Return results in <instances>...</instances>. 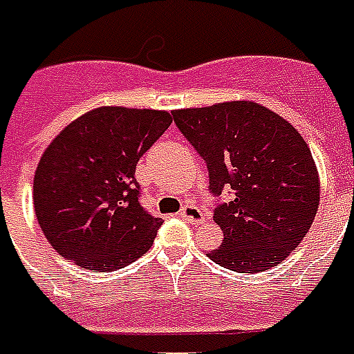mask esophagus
Masks as SVG:
<instances>
[{
    "label": "esophagus",
    "mask_w": 354,
    "mask_h": 354,
    "mask_svg": "<svg viewBox=\"0 0 354 354\" xmlns=\"http://www.w3.org/2000/svg\"><path fill=\"white\" fill-rule=\"evenodd\" d=\"M178 217L183 221H187V223L196 225V223H202V221H204V213H202L196 206H183L182 209H180V213H178Z\"/></svg>",
    "instance_id": "34e87169"
}]
</instances>
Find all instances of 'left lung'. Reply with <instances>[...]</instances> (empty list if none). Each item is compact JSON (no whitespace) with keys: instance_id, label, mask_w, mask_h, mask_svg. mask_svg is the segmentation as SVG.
Wrapping results in <instances>:
<instances>
[{"instance_id":"left-lung-1","label":"left lung","mask_w":354,"mask_h":354,"mask_svg":"<svg viewBox=\"0 0 354 354\" xmlns=\"http://www.w3.org/2000/svg\"><path fill=\"white\" fill-rule=\"evenodd\" d=\"M172 117L206 161L213 195L234 193L213 212L225 239L207 256L237 273L279 266L319 207V174L306 141L286 118L245 100L176 109Z\"/></svg>"}]
</instances>
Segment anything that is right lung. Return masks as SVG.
<instances>
[{
  "label": "right lung",
  "mask_w": 354,
  "mask_h": 354,
  "mask_svg": "<svg viewBox=\"0 0 354 354\" xmlns=\"http://www.w3.org/2000/svg\"><path fill=\"white\" fill-rule=\"evenodd\" d=\"M171 122L169 111L98 107L50 142L35 171L33 204L63 258L105 273L150 249L163 221L142 209L135 167Z\"/></svg>",
  "instance_id": "right-lung-1"
}]
</instances>
